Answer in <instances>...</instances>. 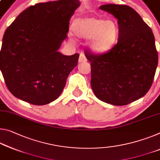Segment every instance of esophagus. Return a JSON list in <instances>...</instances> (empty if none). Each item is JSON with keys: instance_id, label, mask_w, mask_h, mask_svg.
<instances>
[{"instance_id": "1", "label": "esophagus", "mask_w": 160, "mask_h": 160, "mask_svg": "<svg viewBox=\"0 0 160 160\" xmlns=\"http://www.w3.org/2000/svg\"><path fill=\"white\" fill-rule=\"evenodd\" d=\"M78 61H79L80 63L87 61V58H86V57L85 56V55L83 54V53H80V58H79V60H78Z\"/></svg>"}]
</instances>
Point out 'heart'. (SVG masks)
Listing matches in <instances>:
<instances>
[{
    "mask_svg": "<svg viewBox=\"0 0 160 160\" xmlns=\"http://www.w3.org/2000/svg\"><path fill=\"white\" fill-rule=\"evenodd\" d=\"M78 38L89 40L88 48L95 55H104L112 49L119 36V27L114 20L96 17L78 18L72 22ZM74 40V39H72Z\"/></svg>",
    "mask_w": 160,
    "mask_h": 160,
    "instance_id": "obj_1",
    "label": "heart"
}]
</instances>
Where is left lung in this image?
<instances>
[{
  "mask_svg": "<svg viewBox=\"0 0 160 160\" xmlns=\"http://www.w3.org/2000/svg\"><path fill=\"white\" fill-rule=\"evenodd\" d=\"M100 9L118 19L119 36L105 54L86 52L92 68L90 85L100 100L125 105L142 98L151 88L158 64L155 40L150 28L132 8L105 4Z\"/></svg>",
  "mask_w": 160,
  "mask_h": 160,
  "instance_id": "obj_1",
  "label": "left lung"
}]
</instances>
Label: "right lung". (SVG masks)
Wrapping results in <instances>:
<instances>
[{"mask_svg": "<svg viewBox=\"0 0 160 160\" xmlns=\"http://www.w3.org/2000/svg\"><path fill=\"white\" fill-rule=\"evenodd\" d=\"M80 6L79 0L40 2L22 11L6 29L0 70L15 97L43 105L60 95L79 54L65 55L58 50Z\"/></svg>", "mask_w": 160, "mask_h": 160, "instance_id": "right-lung-1", "label": "right lung"}]
</instances>
